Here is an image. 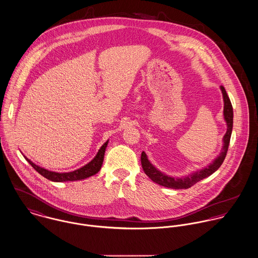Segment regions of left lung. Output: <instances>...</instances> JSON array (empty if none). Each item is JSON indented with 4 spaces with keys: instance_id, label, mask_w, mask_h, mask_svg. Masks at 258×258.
<instances>
[{
    "instance_id": "1",
    "label": "left lung",
    "mask_w": 258,
    "mask_h": 258,
    "mask_svg": "<svg viewBox=\"0 0 258 258\" xmlns=\"http://www.w3.org/2000/svg\"><path fill=\"white\" fill-rule=\"evenodd\" d=\"M221 90L223 93V97H224V115H225V119L227 121L228 124V131L224 137V147L222 152L220 153V155L215 159V161L213 163H211L208 167L202 169L200 171L195 172L187 177H183V178H173L170 176H167L160 171H158L147 159V156L145 154V152L143 151L142 153V166H143V171L144 173L155 183L167 187V188H171V189H188L190 187H192L193 185H195L197 182H199L201 180H203L204 178L212 175L215 171H217L220 166L222 165V163L224 162L228 149H229V141H230V136H231V131H232V121H233V112H232V106L230 103L229 96L226 92V89L223 86H221Z\"/></svg>"
}]
</instances>
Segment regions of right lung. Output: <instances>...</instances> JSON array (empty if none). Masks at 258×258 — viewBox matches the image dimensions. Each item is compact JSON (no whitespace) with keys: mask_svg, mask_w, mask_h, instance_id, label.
<instances>
[{"mask_svg":"<svg viewBox=\"0 0 258 258\" xmlns=\"http://www.w3.org/2000/svg\"><path fill=\"white\" fill-rule=\"evenodd\" d=\"M109 141H107L106 143L102 145V147L99 149L97 155L93 158V160L91 162H89L85 166H83L80 169H77L75 171L67 172V173H57V172L49 171L46 170L44 168L39 167L38 165L34 164L32 161H30L29 158H27L25 155V158L27 159V161L29 164L38 172L40 175H42L43 177H45L46 179L53 181V182H66V181H76V180H82L88 178L90 176L95 175L96 173L100 171L102 164H103V160H104V156H105V151H106V147L108 145Z\"/></svg>","mask_w":258,"mask_h":258,"instance_id":"right-lung-1","label":"right lung"}]
</instances>
